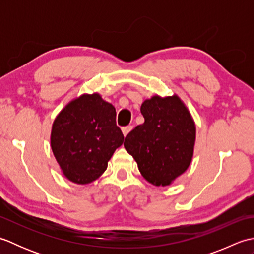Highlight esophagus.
<instances>
[{"instance_id": "esophagus-1", "label": "esophagus", "mask_w": 254, "mask_h": 254, "mask_svg": "<svg viewBox=\"0 0 254 254\" xmlns=\"http://www.w3.org/2000/svg\"><path fill=\"white\" fill-rule=\"evenodd\" d=\"M133 127L132 126H127V127H122V132H123V135L127 136L128 133H130V131L132 130Z\"/></svg>"}]
</instances>
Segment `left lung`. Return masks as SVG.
Wrapping results in <instances>:
<instances>
[{
  "label": "left lung",
  "mask_w": 254,
  "mask_h": 254,
  "mask_svg": "<svg viewBox=\"0 0 254 254\" xmlns=\"http://www.w3.org/2000/svg\"><path fill=\"white\" fill-rule=\"evenodd\" d=\"M145 122L126 136L124 147L142 176L154 186H169L190 166L195 126L178 96H154L141 106Z\"/></svg>",
  "instance_id": "1"
}]
</instances>
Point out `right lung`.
I'll return each instance as SVG.
<instances>
[{
    "mask_svg": "<svg viewBox=\"0 0 254 254\" xmlns=\"http://www.w3.org/2000/svg\"><path fill=\"white\" fill-rule=\"evenodd\" d=\"M116 109L100 95H83L59 113L52 126L51 148L69 181L86 185L107 169L124 136Z\"/></svg>",
    "mask_w": 254,
    "mask_h": 254,
    "instance_id": "obj_1",
    "label": "right lung"
}]
</instances>
